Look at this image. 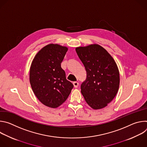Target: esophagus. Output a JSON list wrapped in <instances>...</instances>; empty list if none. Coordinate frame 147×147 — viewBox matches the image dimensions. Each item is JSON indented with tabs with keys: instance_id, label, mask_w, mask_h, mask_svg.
I'll return each instance as SVG.
<instances>
[{
	"instance_id": "34e87169",
	"label": "esophagus",
	"mask_w": 147,
	"mask_h": 147,
	"mask_svg": "<svg viewBox=\"0 0 147 147\" xmlns=\"http://www.w3.org/2000/svg\"><path fill=\"white\" fill-rule=\"evenodd\" d=\"M73 85H74V87L75 88H77V87H78L79 84H78V82L75 81V82H73Z\"/></svg>"
}]
</instances>
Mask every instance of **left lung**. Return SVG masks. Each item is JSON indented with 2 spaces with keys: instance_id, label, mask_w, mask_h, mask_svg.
Instances as JSON below:
<instances>
[{
  "instance_id": "8db88e82",
  "label": "left lung",
  "mask_w": 147,
  "mask_h": 147,
  "mask_svg": "<svg viewBox=\"0 0 147 147\" xmlns=\"http://www.w3.org/2000/svg\"><path fill=\"white\" fill-rule=\"evenodd\" d=\"M76 51L87 71L81 92L92 109L103 108L114 99L119 88L120 76L116 62L98 44L77 47Z\"/></svg>"
}]
</instances>
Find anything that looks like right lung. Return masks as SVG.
<instances>
[{"label": "right lung", "instance_id": "right-lung-1", "mask_svg": "<svg viewBox=\"0 0 147 147\" xmlns=\"http://www.w3.org/2000/svg\"><path fill=\"white\" fill-rule=\"evenodd\" d=\"M67 50L66 47L51 44L42 48L32 61L31 88L39 100L49 108H56L65 102L74 87L61 67Z\"/></svg>", "mask_w": 147, "mask_h": 147}]
</instances>
